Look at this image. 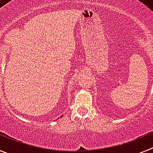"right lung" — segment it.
Listing matches in <instances>:
<instances>
[{"label": "right lung", "mask_w": 153, "mask_h": 153, "mask_svg": "<svg viewBox=\"0 0 153 153\" xmlns=\"http://www.w3.org/2000/svg\"><path fill=\"white\" fill-rule=\"evenodd\" d=\"M58 119H59V118H58Z\"/></svg>", "instance_id": "right-lung-1"}]
</instances>
